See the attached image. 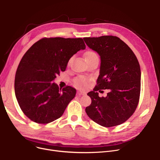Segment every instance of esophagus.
Wrapping results in <instances>:
<instances>
[{
	"mask_svg": "<svg viewBox=\"0 0 160 160\" xmlns=\"http://www.w3.org/2000/svg\"><path fill=\"white\" fill-rule=\"evenodd\" d=\"M86 94V92H84V91H78V95H84Z\"/></svg>",
	"mask_w": 160,
	"mask_h": 160,
	"instance_id": "34e87169",
	"label": "esophagus"
}]
</instances>
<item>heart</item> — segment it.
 Listing matches in <instances>:
<instances>
[{"label": "heart", "mask_w": 160, "mask_h": 160, "mask_svg": "<svg viewBox=\"0 0 160 160\" xmlns=\"http://www.w3.org/2000/svg\"><path fill=\"white\" fill-rule=\"evenodd\" d=\"M84 57L87 62H90L92 60H94L95 58H98L97 54L93 51V50H87V51L84 53ZM72 61V58H70L68 62H67V66H69ZM89 82V80L86 78H78L77 79H75L74 81V84L75 86H77L78 88H81L83 87H85L88 85V83Z\"/></svg>", "instance_id": "b5f03b06"}]
</instances>
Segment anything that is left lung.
Instances as JSON below:
<instances>
[{
	"instance_id": "8db88e82",
	"label": "left lung",
	"mask_w": 160,
	"mask_h": 160,
	"mask_svg": "<svg viewBox=\"0 0 160 160\" xmlns=\"http://www.w3.org/2000/svg\"><path fill=\"white\" fill-rule=\"evenodd\" d=\"M86 45L101 59L100 74L93 91L88 93L91 104L86 112L91 119L104 127L127 121L138 107L141 91V69L132 49L117 36L84 38ZM108 89L106 98L97 91Z\"/></svg>"
}]
</instances>
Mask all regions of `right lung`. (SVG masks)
I'll return each mask as SVG.
<instances>
[{
    "label": "right lung",
    "mask_w": 160,
    "mask_h": 160,
    "mask_svg": "<svg viewBox=\"0 0 160 160\" xmlns=\"http://www.w3.org/2000/svg\"><path fill=\"white\" fill-rule=\"evenodd\" d=\"M86 48L82 38H44L24 54L15 78V93L21 110L31 121L51 122L63 115L77 91L52 83L65 71L69 59Z\"/></svg>",
    "instance_id": "add662e5"
}]
</instances>
